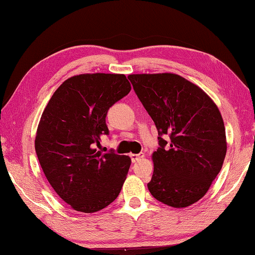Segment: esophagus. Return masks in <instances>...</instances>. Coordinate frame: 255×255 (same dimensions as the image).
Returning a JSON list of instances; mask_svg holds the SVG:
<instances>
[{
	"label": "esophagus",
	"mask_w": 255,
	"mask_h": 255,
	"mask_svg": "<svg viewBox=\"0 0 255 255\" xmlns=\"http://www.w3.org/2000/svg\"><path fill=\"white\" fill-rule=\"evenodd\" d=\"M144 157V154H130V159L132 162H136L137 160H139V159H142Z\"/></svg>",
	"instance_id": "obj_1"
}]
</instances>
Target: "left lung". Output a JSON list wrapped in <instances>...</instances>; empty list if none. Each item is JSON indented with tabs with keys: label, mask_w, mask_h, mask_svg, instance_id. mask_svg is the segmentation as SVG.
Instances as JSON below:
<instances>
[{
	"label": "left lung",
	"mask_w": 255,
	"mask_h": 255,
	"mask_svg": "<svg viewBox=\"0 0 255 255\" xmlns=\"http://www.w3.org/2000/svg\"><path fill=\"white\" fill-rule=\"evenodd\" d=\"M128 79L159 134L149 191L175 208L197 203L218 176L227 153L218 106L203 89L177 74H130ZM164 134L170 136L168 142L161 137Z\"/></svg>",
	"instance_id": "obj_1"
}]
</instances>
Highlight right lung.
Instances as JSON below:
<instances>
[{"mask_svg": "<svg viewBox=\"0 0 255 255\" xmlns=\"http://www.w3.org/2000/svg\"><path fill=\"white\" fill-rule=\"evenodd\" d=\"M130 89L124 74L74 75L58 87L41 116L37 159L52 189L75 211L98 212L119 196L130 158L96 146L109 135V109Z\"/></svg>", "mask_w": 255, "mask_h": 255, "instance_id": "add662e5", "label": "right lung"}]
</instances>
